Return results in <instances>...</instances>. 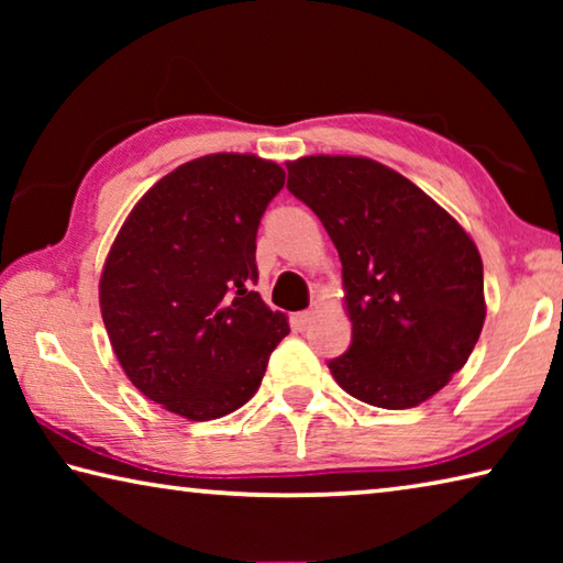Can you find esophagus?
Returning a JSON list of instances; mask_svg holds the SVG:
<instances>
[{
	"label": "esophagus",
	"instance_id": "esophagus-1",
	"mask_svg": "<svg viewBox=\"0 0 563 563\" xmlns=\"http://www.w3.org/2000/svg\"><path fill=\"white\" fill-rule=\"evenodd\" d=\"M310 322H312V310H305V312H295L292 316V328L295 330H308L310 328Z\"/></svg>",
	"mask_w": 563,
	"mask_h": 563
}]
</instances>
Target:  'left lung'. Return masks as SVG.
Segmentation results:
<instances>
[{
  "mask_svg": "<svg viewBox=\"0 0 563 563\" xmlns=\"http://www.w3.org/2000/svg\"><path fill=\"white\" fill-rule=\"evenodd\" d=\"M288 190L335 243L352 322L328 362L362 402L407 409L450 383L484 325V271L472 238L424 190L377 161L308 156Z\"/></svg>",
  "mask_w": 563,
  "mask_h": 563,
  "instance_id": "1",
  "label": "left lung"
}]
</instances>
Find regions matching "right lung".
I'll return each instance as SVG.
<instances>
[{
    "instance_id": "obj_1",
    "label": "right lung",
    "mask_w": 563,
    "mask_h": 563,
    "mask_svg": "<svg viewBox=\"0 0 563 563\" xmlns=\"http://www.w3.org/2000/svg\"><path fill=\"white\" fill-rule=\"evenodd\" d=\"M285 170L213 154L178 166L133 208L101 275V318L133 387L194 422L258 393L288 320L253 290L255 238Z\"/></svg>"
}]
</instances>
